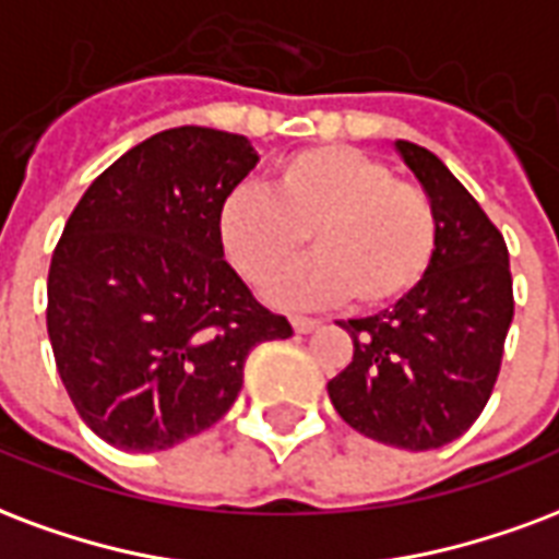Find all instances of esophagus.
Wrapping results in <instances>:
<instances>
[{
    "label": "esophagus",
    "instance_id": "esophagus-1",
    "mask_svg": "<svg viewBox=\"0 0 559 559\" xmlns=\"http://www.w3.org/2000/svg\"><path fill=\"white\" fill-rule=\"evenodd\" d=\"M289 322H293V328H296L298 334H313V331H319V328H322V322L313 317H293Z\"/></svg>",
    "mask_w": 559,
    "mask_h": 559
}]
</instances>
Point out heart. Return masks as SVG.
<instances>
[{"instance_id":"b5f03b06","label":"heart","mask_w":559,"mask_h":559,"mask_svg":"<svg viewBox=\"0 0 559 559\" xmlns=\"http://www.w3.org/2000/svg\"><path fill=\"white\" fill-rule=\"evenodd\" d=\"M216 237L234 270L266 284L310 237L319 258L281 275L270 298L289 308L352 296L386 308L419 287L440 246L431 195L355 146H308L281 157L270 193L234 187L216 211Z\"/></svg>"}]
</instances>
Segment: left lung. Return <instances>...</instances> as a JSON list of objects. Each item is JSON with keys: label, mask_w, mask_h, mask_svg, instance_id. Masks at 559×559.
<instances>
[{"label": "left lung", "mask_w": 559, "mask_h": 559, "mask_svg": "<svg viewBox=\"0 0 559 559\" xmlns=\"http://www.w3.org/2000/svg\"><path fill=\"white\" fill-rule=\"evenodd\" d=\"M395 146L437 207L440 246L393 310L340 322L355 357L328 395L364 437L428 451L463 437L487 407L513 322V275L504 237L449 166L407 140Z\"/></svg>", "instance_id": "obj_1"}]
</instances>
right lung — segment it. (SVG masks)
Returning <instances> with one entry per match:
<instances>
[{
  "label": "right lung",
  "instance_id": "obj_1",
  "mask_svg": "<svg viewBox=\"0 0 559 559\" xmlns=\"http://www.w3.org/2000/svg\"><path fill=\"white\" fill-rule=\"evenodd\" d=\"M254 164L242 134L169 128L110 164L63 225L46 284L55 366L117 449L164 451L211 428L251 348L293 336L216 237L219 202Z\"/></svg>",
  "mask_w": 559,
  "mask_h": 559
}]
</instances>
